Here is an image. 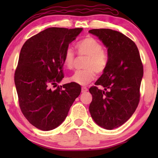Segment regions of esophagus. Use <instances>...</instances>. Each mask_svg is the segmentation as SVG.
<instances>
[{
	"label": "esophagus",
	"mask_w": 158,
	"mask_h": 158,
	"mask_svg": "<svg viewBox=\"0 0 158 158\" xmlns=\"http://www.w3.org/2000/svg\"><path fill=\"white\" fill-rule=\"evenodd\" d=\"M88 88H86V87H82V89H81V91H82V93H85V92H87L88 91Z\"/></svg>",
	"instance_id": "34e87169"
}]
</instances>
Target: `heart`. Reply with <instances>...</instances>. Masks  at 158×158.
<instances>
[{"label": "heart", "instance_id": "1", "mask_svg": "<svg viewBox=\"0 0 158 158\" xmlns=\"http://www.w3.org/2000/svg\"><path fill=\"white\" fill-rule=\"evenodd\" d=\"M77 49L80 55L88 56L84 68L85 70L76 71L69 80L70 82L85 85L94 81L96 73H103L107 65V57L103 52V47L100 42L93 37H87L77 44ZM75 60L73 49L68 48L64 54V65L68 70H72Z\"/></svg>", "mask_w": 158, "mask_h": 158}]
</instances>
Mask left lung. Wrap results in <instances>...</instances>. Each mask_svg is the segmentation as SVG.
<instances>
[{"label": "left lung", "mask_w": 158, "mask_h": 158, "mask_svg": "<svg viewBox=\"0 0 158 158\" xmlns=\"http://www.w3.org/2000/svg\"><path fill=\"white\" fill-rule=\"evenodd\" d=\"M107 48L106 68L89 91L91 117L98 126L111 130L122 126L132 116L139 102L143 76L139 52L135 43L119 31L109 29H91Z\"/></svg>", "instance_id": "left-lung-1"}]
</instances>
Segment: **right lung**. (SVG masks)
Listing matches in <instances>:
<instances>
[{
    "label": "right lung",
    "instance_id": "add662e5",
    "mask_svg": "<svg viewBox=\"0 0 158 158\" xmlns=\"http://www.w3.org/2000/svg\"><path fill=\"white\" fill-rule=\"evenodd\" d=\"M82 31L48 28L29 39L21 49L14 75L19 106L30 124L41 130L60 126L81 94V85L74 83L55 90L51 86L64 77V54Z\"/></svg>",
    "mask_w": 158,
    "mask_h": 158
}]
</instances>
